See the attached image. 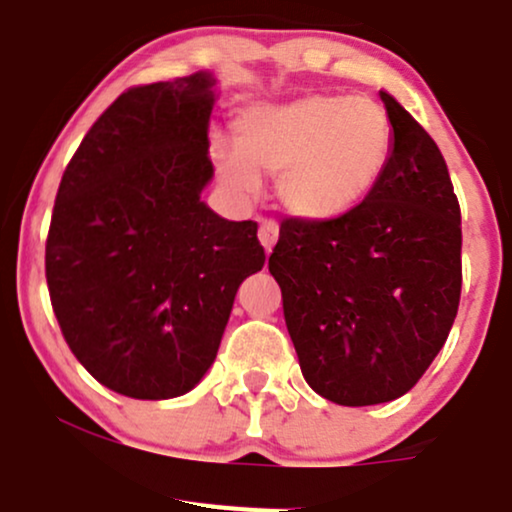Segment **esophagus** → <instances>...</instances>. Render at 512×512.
<instances>
[{"mask_svg":"<svg viewBox=\"0 0 512 512\" xmlns=\"http://www.w3.org/2000/svg\"><path fill=\"white\" fill-rule=\"evenodd\" d=\"M257 235H260V245L265 247V252L270 255L272 247H275V242H277V237H280V227H277L275 220H262L260 232H257Z\"/></svg>","mask_w":512,"mask_h":512,"instance_id":"obj_1","label":"esophagus"}]
</instances>
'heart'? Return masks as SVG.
Listing matches in <instances>:
<instances>
[{"label":"heart","instance_id":"1","mask_svg":"<svg viewBox=\"0 0 512 512\" xmlns=\"http://www.w3.org/2000/svg\"><path fill=\"white\" fill-rule=\"evenodd\" d=\"M237 148L215 143L213 158L232 190L252 195L277 176V200L307 223L359 208L384 178L394 128L384 106L364 96L309 94L252 106L235 121Z\"/></svg>","mask_w":512,"mask_h":512}]
</instances>
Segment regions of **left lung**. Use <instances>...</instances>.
<instances>
[{"label": "left lung", "instance_id": "8db88e82", "mask_svg": "<svg viewBox=\"0 0 512 512\" xmlns=\"http://www.w3.org/2000/svg\"><path fill=\"white\" fill-rule=\"evenodd\" d=\"M379 94L394 128L379 188L339 220H285L270 255L304 379L339 406L404 396L446 344L461 299V208L446 160Z\"/></svg>", "mask_w": 512, "mask_h": 512}]
</instances>
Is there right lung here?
I'll list each match as a JSON object with an SVG mask.
<instances>
[{
    "instance_id": "obj_1",
    "label": "right lung",
    "mask_w": 512,
    "mask_h": 512,
    "mask_svg": "<svg viewBox=\"0 0 512 512\" xmlns=\"http://www.w3.org/2000/svg\"><path fill=\"white\" fill-rule=\"evenodd\" d=\"M210 71L126 91L66 165L46 285L66 344L116 394H188L218 356L237 287L265 265L252 220L200 200L213 180Z\"/></svg>"
}]
</instances>
